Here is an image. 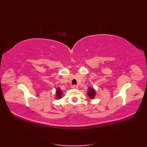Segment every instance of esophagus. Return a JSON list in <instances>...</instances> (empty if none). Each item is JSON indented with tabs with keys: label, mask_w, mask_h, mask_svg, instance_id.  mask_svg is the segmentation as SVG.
I'll list each match as a JSON object with an SVG mask.
<instances>
[{
	"label": "esophagus",
	"mask_w": 147,
	"mask_h": 147,
	"mask_svg": "<svg viewBox=\"0 0 147 147\" xmlns=\"http://www.w3.org/2000/svg\"><path fill=\"white\" fill-rule=\"evenodd\" d=\"M73 89H78V86L77 85H73L72 87Z\"/></svg>",
	"instance_id": "34e87169"
}]
</instances>
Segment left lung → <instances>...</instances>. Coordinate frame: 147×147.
<instances>
[{
	"mask_svg": "<svg viewBox=\"0 0 147 147\" xmlns=\"http://www.w3.org/2000/svg\"><path fill=\"white\" fill-rule=\"evenodd\" d=\"M87 93H88V96H89V98L91 99L94 98L96 92L94 89L91 88H88V92Z\"/></svg>",
	"mask_w": 147,
	"mask_h": 147,
	"instance_id": "8db88e82",
	"label": "left lung"
}]
</instances>
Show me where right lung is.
<instances>
[{
	"label": "right lung",
	"instance_id": "1",
	"mask_svg": "<svg viewBox=\"0 0 147 147\" xmlns=\"http://www.w3.org/2000/svg\"><path fill=\"white\" fill-rule=\"evenodd\" d=\"M62 91L60 90V88H57V91H56V94H57V97L58 99L61 98V95H62Z\"/></svg>",
	"mask_w": 147,
	"mask_h": 147
}]
</instances>
